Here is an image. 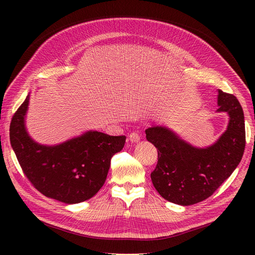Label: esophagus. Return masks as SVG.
<instances>
[{"instance_id": "1", "label": "esophagus", "mask_w": 255, "mask_h": 255, "mask_svg": "<svg viewBox=\"0 0 255 255\" xmlns=\"http://www.w3.org/2000/svg\"><path fill=\"white\" fill-rule=\"evenodd\" d=\"M128 139H129V141L132 142V143H136V142H138L140 140V136L138 135L137 133H130L129 134V136H128Z\"/></svg>"}]
</instances>
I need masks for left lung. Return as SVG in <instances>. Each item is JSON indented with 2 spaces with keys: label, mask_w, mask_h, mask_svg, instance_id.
Listing matches in <instances>:
<instances>
[{
  "label": "left lung",
  "mask_w": 255,
  "mask_h": 255,
  "mask_svg": "<svg viewBox=\"0 0 255 255\" xmlns=\"http://www.w3.org/2000/svg\"><path fill=\"white\" fill-rule=\"evenodd\" d=\"M217 113L229 117L227 129L214 143L196 146L165 126L145 129L155 145L158 161L151 180L167 201L187 206L203 201L225 182L241 163L246 145L245 117L238 100L218 90Z\"/></svg>",
  "instance_id": "left-lung-1"
}]
</instances>
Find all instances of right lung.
Listing matches in <instances>:
<instances>
[{
    "instance_id": "obj_1",
    "label": "right lung",
    "mask_w": 255,
    "mask_h": 255,
    "mask_svg": "<svg viewBox=\"0 0 255 255\" xmlns=\"http://www.w3.org/2000/svg\"><path fill=\"white\" fill-rule=\"evenodd\" d=\"M29 94L12 117L11 148L27 179L45 197L75 204L94 197L101 189L111 159L126 143V136H110L86 130L57 144L34 140L26 128Z\"/></svg>"
}]
</instances>
